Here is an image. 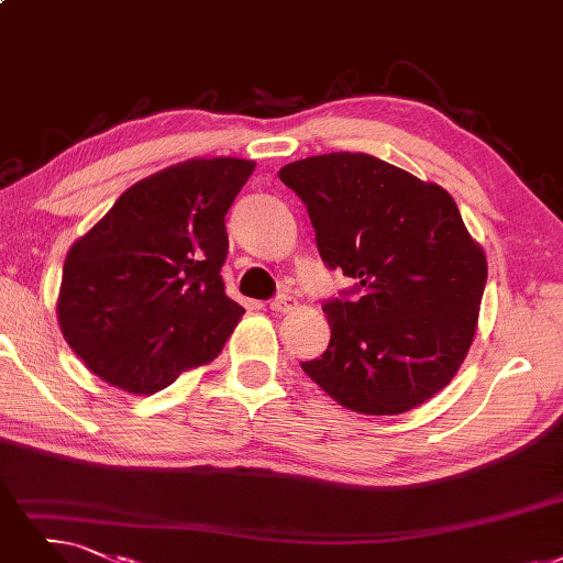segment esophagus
Segmentation results:
<instances>
[{
    "label": "esophagus",
    "instance_id": "esophagus-1",
    "mask_svg": "<svg viewBox=\"0 0 563 563\" xmlns=\"http://www.w3.org/2000/svg\"><path fill=\"white\" fill-rule=\"evenodd\" d=\"M269 305V309L273 311H290V309H296V298H290V296H277V298H273L267 302Z\"/></svg>",
    "mask_w": 563,
    "mask_h": 563
}]
</instances>
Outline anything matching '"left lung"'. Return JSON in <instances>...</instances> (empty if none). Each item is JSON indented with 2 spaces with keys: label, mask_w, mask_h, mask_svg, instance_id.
Segmentation results:
<instances>
[{
  "label": "left lung",
  "mask_w": 563,
  "mask_h": 563,
  "mask_svg": "<svg viewBox=\"0 0 563 563\" xmlns=\"http://www.w3.org/2000/svg\"><path fill=\"white\" fill-rule=\"evenodd\" d=\"M321 261L355 284L323 302L330 344L300 367L346 409L404 413L455 376L474 342L487 261L451 194L363 152L288 164Z\"/></svg>",
  "instance_id": "left-lung-1"
}]
</instances>
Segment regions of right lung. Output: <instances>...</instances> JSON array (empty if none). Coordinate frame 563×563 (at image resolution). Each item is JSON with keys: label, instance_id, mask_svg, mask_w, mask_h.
I'll return each instance as SVG.
<instances>
[{"label": "right lung", "instance_id": "right-lung-1", "mask_svg": "<svg viewBox=\"0 0 563 563\" xmlns=\"http://www.w3.org/2000/svg\"><path fill=\"white\" fill-rule=\"evenodd\" d=\"M254 166L217 156L154 173L71 246L57 317L97 376L156 393L219 355L244 313L223 294V217Z\"/></svg>", "mask_w": 563, "mask_h": 563}]
</instances>
